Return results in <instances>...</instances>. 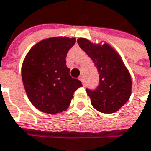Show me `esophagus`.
<instances>
[{
    "label": "esophagus",
    "mask_w": 151,
    "mask_h": 151,
    "mask_svg": "<svg viewBox=\"0 0 151 151\" xmlns=\"http://www.w3.org/2000/svg\"><path fill=\"white\" fill-rule=\"evenodd\" d=\"M79 80L81 81V83H82V84L84 85V77H83V76H80V77H79Z\"/></svg>",
    "instance_id": "1"
}]
</instances>
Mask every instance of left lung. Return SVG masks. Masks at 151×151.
Segmentation results:
<instances>
[{
    "label": "left lung",
    "mask_w": 151,
    "mask_h": 151,
    "mask_svg": "<svg viewBox=\"0 0 151 151\" xmlns=\"http://www.w3.org/2000/svg\"><path fill=\"white\" fill-rule=\"evenodd\" d=\"M77 43L92 58L99 74V84L95 90L86 89L91 104L98 111L106 114L116 112L128 101L132 79L121 56L109 44H93L85 38Z\"/></svg>",
    "instance_id": "left-lung-1"
}]
</instances>
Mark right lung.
Listing matches in <instances>:
<instances>
[{
  "label": "right lung",
  "instance_id": "obj_1",
  "mask_svg": "<svg viewBox=\"0 0 151 151\" xmlns=\"http://www.w3.org/2000/svg\"><path fill=\"white\" fill-rule=\"evenodd\" d=\"M76 38L65 36L42 40L29 51L22 65V80L27 96L36 109L57 114L68 109L74 93L82 87L72 78L66 56Z\"/></svg>",
  "mask_w": 151,
  "mask_h": 151
}]
</instances>
